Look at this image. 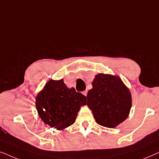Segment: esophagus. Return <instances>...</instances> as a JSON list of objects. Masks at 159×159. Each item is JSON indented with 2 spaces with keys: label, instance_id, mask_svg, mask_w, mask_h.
<instances>
[{
  "label": "esophagus",
  "instance_id": "1",
  "mask_svg": "<svg viewBox=\"0 0 159 159\" xmlns=\"http://www.w3.org/2000/svg\"><path fill=\"white\" fill-rule=\"evenodd\" d=\"M82 94H83L84 95H85V96H87V95H88V90H84L82 92Z\"/></svg>",
  "mask_w": 159,
  "mask_h": 159
}]
</instances>
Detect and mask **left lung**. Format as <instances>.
<instances>
[{
  "mask_svg": "<svg viewBox=\"0 0 159 159\" xmlns=\"http://www.w3.org/2000/svg\"><path fill=\"white\" fill-rule=\"evenodd\" d=\"M88 91V106L98 125L114 128L127 118L132 106L129 90L120 78L110 75L95 76Z\"/></svg>",
  "mask_w": 159,
  "mask_h": 159,
  "instance_id": "left-lung-1",
  "label": "left lung"
}]
</instances>
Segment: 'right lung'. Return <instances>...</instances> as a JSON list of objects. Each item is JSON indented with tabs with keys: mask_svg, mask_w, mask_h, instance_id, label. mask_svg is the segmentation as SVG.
Returning <instances> with one entry per match:
<instances>
[{
	"mask_svg": "<svg viewBox=\"0 0 159 159\" xmlns=\"http://www.w3.org/2000/svg\"><path fill=\"white\" fill-rule=\"evenodd\" d=\"M86 96L68 88L63 80H50L36 98V108L41 119L56 129L74 124L80 106L87 104Z\"/></svg>",
	"mask_w": 159,
	"mask_h": 159,
	"instance_id": "add662e5",
	"label": "right lung"
}]
</instances>
